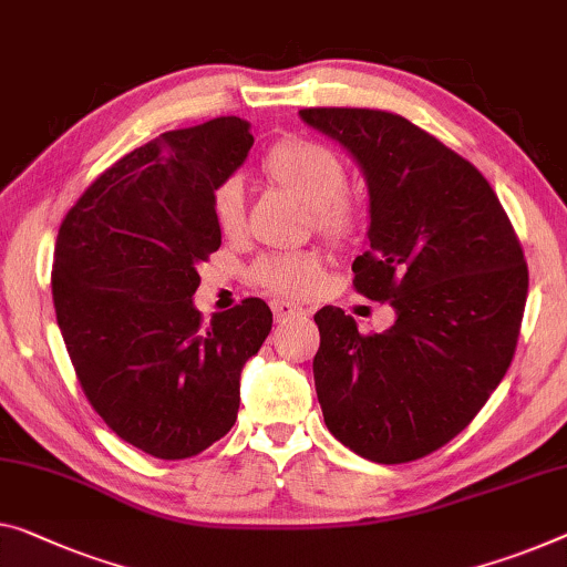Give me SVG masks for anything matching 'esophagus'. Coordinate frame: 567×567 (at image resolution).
<instances>
[{
  "instance_id": "obj_1",
  "label": "esophagus",
  "mask_w": 567,
  "mask_h": 567,
  "mask_svg": "<svg viewBox=\"0 0 567 567\" xmlns=\"http://www.w3.org/2000/svg\"><path fill=\"white\" fill-rule=\"evenodd\" d=\"M272 312H275L277 323H287V320L306 316V310L298 308V306H292V302H285V300H275L272 302Z\"/></svg>"
}]
</instances>
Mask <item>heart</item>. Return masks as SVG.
Here are the masks:
<instances>
[{
    "label": "heart",
    "mask_w": 567,
    "mask_h": 567,
    "mask_svg": "<svg viewBox=\"0 0 567 567\" xmlns=\"http://www.w3.org/2000/svg\"><path fill=\"white\" fill-rule=\"evenodd\" d=\"M261 171L269 181L282 185L306 200L312 210L316 231L326 239H351L361 226V206L346 193L349 173L343 159L331 147L312 140H287L275 145L261 159ZM210 208L218 229L239 234L244 226V188L239 177H226L210 196ZM326 261L318 251H282V255L261 257L251 277L269 292L306 298L323 282Z\"/></svg>",
    "instance_id": "heart-1"
}]
</instances>
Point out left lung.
<instances>
[{"mask_svg": "<svg viewBox=\"0 0 567 567\" xmlns=\"http://www.w3.org/2000/svg\"><path fill=\"white\" fill-rule=\"evenodd\" d=\"M359 159L369 251L353 287L396 312L384 333L316 312L312 377L333 437L374 463H410L451 443L499 386L517 351L529 272L484 175L433 134L382 109H300Z\"/></svg>", "mask_w": 567, "mask_h": 567, "instance_id": "left-lung-1", "label": "left lung"}]
</instances>
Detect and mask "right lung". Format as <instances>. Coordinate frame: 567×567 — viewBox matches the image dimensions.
<instances>
[{"mask_svg": "<svg viewBox=\"0 0 567 567\" xmlns=\"http://www.w3.org/2000/svg\"><path fill=\"white\" fill-rule=\"evenodd\" d=\"M249 122L173 130L106 167L55 239L53 302L68 357L101 420L163 461L229 433L239 377L272 331L247 298L210 323L193 308L198 265L221 247L210 196L255 145Z\"/></svg>", "mask_w": 567, "mask_h": 567, "instance_id": "right-lung-1", "label": "right lung"}]
</instances>
